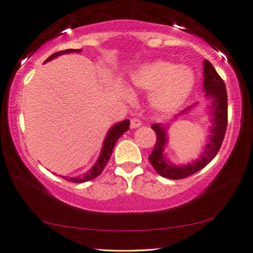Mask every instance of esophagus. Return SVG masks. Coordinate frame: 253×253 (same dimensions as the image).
<instances>
[{
	"label": "esophagus",
	"mask_w": 253,
	"mask_h": 253,
	"mask_svg": "<svg viewBox=\"0 0 253 253\" xmlns=\"http://www.w3.org/2000/svg\"><path fill=\"white\" fill-rule=\"evenodd\" d=\"M140 126H141V121H140L139 119H137V118L131 119V121H130V126L132 127V129H135V127H139Z\"/></svg>",
	"instance_id": "34e87169"
}]
</instances>
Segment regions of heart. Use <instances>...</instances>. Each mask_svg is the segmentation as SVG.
I'll return each instance as SVG.
<instances>
[{"label":"heart","instance_id":"obj_1","mask_svg":"<svg viewBox=\"0 0 253 253\" xmlns=\"http://www.w3.org/2000/svg\"><path fill=\"white\" fill-rule=\"evenodd\" d=\"M132 86L142 90H154L151 103L161 111L180 106L191 94L194 76L186 68L157 61L142 64L131 73Z\"/></svg>","mask_w":253,"mask_h":253}]
</instances>
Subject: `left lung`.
<instances>
[{"instance_id": "1", "label": "left lung", "mask_w": 253, "mask_h": 253, "mask_svg": "<svg viewBox=\"0 0 253 253\" xmlns=\"http://www.w3.org/2000/svg\"><path fill=\"white\" fill-rule=\"evenodd\" d=\"M204 90L206 97L211 99V137L206 145L204 153L199 159L192 162L191 164L176 166L167 161L164 155V147L167 143L166 129L162 124L155 123L151 129L156 133V143H155L153 153L150 154L149 162L156 169L159 175L170 180H181L192 174L199 172L204 167L211 163L220 149L221 143L225 137L227 127V94L226 87L215 68L208 60L204 62ZM194 106H189L181 112L180 114H185Z\"/></svg>"}]
</instances>
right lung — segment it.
<instances>
[{"label":"right lung","instance_id":"obj_1","mask_svg":"<svg viewBox=\"0 0 253 253\" xmlns=\"http://www.w3.org/2000/svg\"><path fill=\"white\" fill-rule=\"evenodd\" d=\"M75 52L79 53V52H81V49H65V50H61V52H56V53L52 54V55H50L45 62H48L50 60L55 59V57L63 55V54L75 53ZM129 126H130L129 120H124V121L116 123L115 126L111 127L110 131L107 132L106 138H105V140H104L102 151H100L98 159H97L95 165L92 166L86 174H84L83 176H77V177H65V176H62V177L70 182H73V183H83V182L90 181V180H92V178L98 176L99 174L103 172L104 167L106 166L108 159H110L111 155H112V151H113L116 141H118L119 138L121 137L124 132L129 130Z\"/></svg>","mask_w":253,"mask_h":253}]
</instances>
